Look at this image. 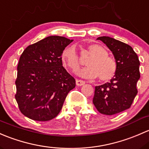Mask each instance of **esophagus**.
Returning <instances> with one entry per match:
<instances>
[{"instance_id":"34e87169","label":"esophagus","mask_w":149,"mask_h":149,"mask_svg":"<svg viewBox=\"0 0 149 149\" xmlns=\"http://www.w3.org/2000/svg\"><path fill=\"white\" fill-rule=\"evenodd\" d=\"M85 84V81L80 80V79H77L76 80V85L77 86H82Z\"/></svg>"}]
</instances>
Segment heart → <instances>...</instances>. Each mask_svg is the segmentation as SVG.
<instances>
[{
  "label": "heart",
  "instance_id": "b5f03b06",
  "mask_svg": "<svg viewBox=\"0 0 149 149\" xmlns=\"http://www.w3.org/2000/svg\"><path fill=\"white\" fill-rule=\"evenodd\" d=\"M87 49L91 58L87 60V67L79 70L77 74L86 79H95L99 77L101 81L112 79L117 70L115 59L109 56L107 50L99 44H90ZM62 61L64 65L72 72H76L80 66L79 56L73 47H67L62 52Z\"/></svg>",
  "mask_w": 149,
  "mask_h": 149
}]
</instances>
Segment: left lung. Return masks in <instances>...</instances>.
<instances>
[{
    "instance_id": "left-lung-1",
    "label": "left lung",
    "mask_w": 149,
    "mask_h": 149,
    "mask_svg": "<svg viewBox=\"0 0 149 149\" xmlns=\"http://www.w3.org/2000/svg\"><path fill=\"white\" fill-rule=\"evenodd\" d=\"M97 39L112 52L117 70L110 82L96 86L93 102L100 113L111 116L131 107L138 93L136 84L140 78V62L128 44L110 36H100Z\"/></svg>"
}]
</instances>
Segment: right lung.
<instances>
[{
	"mask_svg": "<svg viewBox=\"0 0 149 149\" xmlns=\"http://www.w3.org/2000/svg\"><path fill=\"white\" fill-rule=\"evenodd\" d=\"M73 40L50 36L29 45L17 67L15 95L21 113L29 118L47 121L59 113L75 79L62 66V54Z\"/></svg>",
	"mask_w": 149,
	"mask_h": 149,
	"instance_id": "add662e5",
	"label": "right lung"
}]
</instances>
